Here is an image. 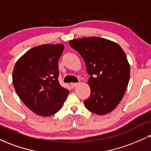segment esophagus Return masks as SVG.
Wrapping results in <instances>:
<instances>
[{
  "instance_id": "34e87169",
  "label": "esophagus",
  "mask_w": 151,
  "mask_h": 151,
  "mask_svg": "<svg viewBox=\"0 0 151 151\" xmlns=\"http://www.w3.org/2000/svg\"><path fill=\"white\" fill-rule=\"evenodd\" d=\"M78 84H79V83H71L70 86H72V88H74V87H75L76 86H77Z\"/></svg>"
}]
</instances>
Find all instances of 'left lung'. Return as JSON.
Returning a JSON list of instances; mask_svg holds the SVG:
<instances>
[{
  "instance_id": "1",
  "label": "left lung",
  "mask_w": 151,
  "mask_h": 151,
  "mask_svg": "<svg viewBox=\"0 0 151 151\" xmlns=\"http://www.w3.org/2000/svg\"><path fill=\"white\" fill-rule=\"evenodd\" d=\"M70 45L82 57L90 75L86 108L98 115L112 111L124 97L130 78L124 51L117 43L98 37L72 40Z\"/></svg>"
}]
</instances>
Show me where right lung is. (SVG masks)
I'll return each mask as SVG.
<instances>
[{
    "mask_svg": "<svg viewBox=\"0 0 151 151\" xmlns=\"http://www.w3.org/2000/svg\"><path fill=\"white\" fill-rule=\"evenodd\" d=\"M64 45H42L32 48L17 61L13 84L17 94L32 111L50 116L62 108L69 90L58 81V60Z\"/></svg>",
    "mask_w": 151,
    "mask_h": 151,
    "instance_id": "right-lung-1",
    "label": "right lung"
}]
</instances>
